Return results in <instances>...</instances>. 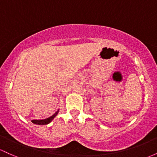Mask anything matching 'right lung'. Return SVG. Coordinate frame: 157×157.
Masks as SVG:
<instances>
[{"mask_svg":"<svg viewBox=\"0 0 157 157\" xmlns=\"http://www.w3.org/2000/svg\"><path fill=\"white\" fill-rule=\"evenodd\" d=\"M57 114H58V111L56 112L55 114H53L52 116L50 117V118H46V119H44V120H32V122L33 124H39V125L48 124H49L50 122H51V121H52L53 118H54V117L56 116V115Z\"/></svg>","mask_w":157,"mask_h":157,"instance_id":"obj_1","label":"right lung"}]
</instances>
